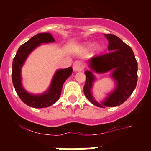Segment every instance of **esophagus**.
<instances>
[{"label": "esophagus", "instance_id": "obj_1", "mask_svg": "<svg viewBox=\"0 0 151 151\" xmlns=\"http://www.w3.org/2000/svg\"><path fill=\"white\" fill-rule=\"evenodd\" d=\"M83 68H84V65L81 61L77 60V61L74 62V63H73V70L74 71H82Z\"/></svg>", "mask_w": 151, "mask_h": 151}]
</instances>
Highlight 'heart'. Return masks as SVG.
I'll use <instances>...</instances> for the list:
<instances>
[{"mask_svg":"<svg viewBox=\"0 0 151 151\" xmlns=\"http://www.w3.org/2000/svg\"><path fill=\"white\" fill-rule=\"evenodd\" d=\"M89 47V48H90V49H91V47H92V46H91V45H90V46H89V47ZM95 48H96V50H99V49H100V46H99V45H96Z\"/></svg>","mask_w":151,"mask_h":151,"instance_id":"heart-1","label":"heart"}]
</instances>
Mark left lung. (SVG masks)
<instances>
[{
	"instance_id": "8db88e82",
	"label": "left lung",
	"mask_w": 151,
	"mask_h": 151,
	"mask_svg": "<svg viewBox=\"0 0 151 151\" xmlns=\"http://www.w3.org/2000/svg\"><path fill=\"white\" fill-rule=\"evenodd\" d=\"M104 36L109 42V52L89 60L90 68L95 72L102 74L112 70L111 75L116 86L104 101L98 102L93 98L91 89L95 81V76L91 71H85V96L93 104L101 108L123 104L132 95L137 83V62L132 48L115 35L104 34Z\"/></svg>"
}]
</instances>
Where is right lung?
Here are the masks:
<instances>
[{
	"mask_svg": "<svg viewBox=\"0 0 151 151\" xmlns=\"http://www.w3.org/2000/svg\"><path fill=\"white\" fill-rule=\"evenodd\" d=\"M50 33H38L18 49L12 63V83L17 93L25 104L34 108H44L52 105L58 100L61 94L62 87L68 77L72 74V68L59 69L55 74L50 88L41 95H33L27 92L22 85L21 68L30 52L43 43L54 42Z\"/></svg>",
	"mask_w": 151,
	"mask_h": 151,
	"instance_id": "1",
	"label": "right lung"
}]
</instances>
